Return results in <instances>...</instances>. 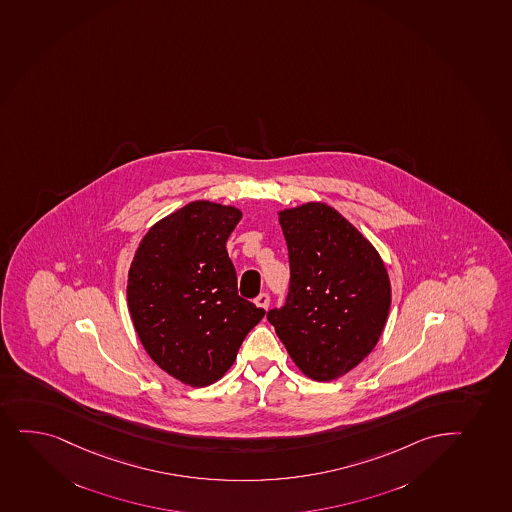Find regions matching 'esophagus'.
<instances>
[{"label": "esophagus", "mask_w": 512, "mask_h": 512, "mask_svg": "<svg viewBox=\"0 0 512 512\" xmlns=\"http://www.w3.org/2000/svg\"><path fill=\"white\" fill-rule=\"evenodd\" d=\"M255 305L260 306V308H264V310H267V308H269L270 305L269 294H259V296H257V299H255Z\"/></svg>", "instance_id": "esophagus-1"}]
</instances>
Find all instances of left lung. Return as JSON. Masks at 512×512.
I'll list each match as a JSON object with an SVG mask.
<instances>
[{
	"label": "left lung",
	"mask_w": 512,
	"mask_h": 512,
	"mask_svg": "<svg viewBox=\"0 0 512 512\" xmlns=\"http://www.w3.org/2000/svg\"><path fill=\"white\" fill-rule=\"evenodd\" d=\"M291 284L281 310L267 313L299 371L332 381L368 357L390 313L385 262L356 226L325 202L279 211Z\"/></svg>",
	"instance_id": "8db88e82"
}]
</instances>
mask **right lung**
Listing matches in <instances>:
<instances>
[{
  "label": "right lung",
  "mask_w": 512,
  "mask_h": 512,
  "mask_svg": "<svg viewBox=\"0 0 512 512\" xmlns=\"http://www.w3.org/2000/svg\"><path fill=\"white\" fill-rule=\"evenodd\" d=\"M235 206L194 201L151 226L127 274V306L144 351L184 385H213L265 310L238 296L226 242Z\"/></svg>",
  "instance_id": "add662e5"
}]
</instances>
